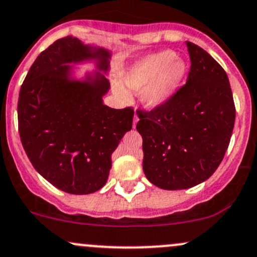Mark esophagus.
Returning <instances> with one entry per match:
<instances>
[{"label":"esophagus","mask_w":257,"mask_h":257,"mask_svg":"<svg viewBox=\"0 0 257 257\" xmlns=\"http://www.w3.org/2000/svg\"><path fill=\"white\" fill-rule=\"evenodd\" d=\"M138 120H139V117H138L137 113H135V114H134V120H133V126H134V128H135V126H137Z\"/></svg>","instance_id":"esophagus-1"}]
</instances>
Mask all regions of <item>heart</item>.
Listing matches in <instances>:
<instances>
[{
	"label": "heart",
	"instance_id": "1",
	"mask_svg": "<svg viewBox=\"0 0 257 257\" xmlns=\"http://www.w3.org/2000/svg\"><path fill=\"white\" fill-rule=\"evenodd\" d=\"M188 64L177 57L172 50L159 51L135 62L123 75V83L129 91H143V102L148 108L163 106L178 91L185 75ZM113 92L122 101H129L131 95L120 84H113Z\"/></svg>",
	"mask_w": 257,
	"mask_h": 257
}]
</instances>
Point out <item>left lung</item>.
<instances>
[{
    "instance_id": "8db88e82",
    "label": "left lung",
    "mask_w": 257,
    "mask_h": 257,
    "mask_svg": "<svg viewBox=\"0 0 257 257\" xmlns=\"http://www.w3.org/2000/svg\"><path fill=\"white\" fill-rule=\"evenodd\" d=\"M187 46L191 66L185 85L159 108L138 109L144 173L165 190L210 178L223 160L235 120L227 73L204 49L189 41Z\"/></svg>"
}]
</instances>
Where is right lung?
Listing matches in <instances>:
<instances>
[{"label": "right lung", "instance_id": "add662e5", "mask_svg": "<svg viewBox=\"0 0 257 257\" xmlns=\"http://www.w3.org/2000/svg\"><path fill=\"white\" fill-rule=\"evenodd\" d=\"M111 53L73 36L58 39L30 67L18 100V128L30 162L47 182L75 195L106 184L111 156L133 125L134 109L103 105L102 73L71 78L70 63L95 60L107 73Z\"/></svg>", "mask_w": 257, "mask_h": 257}]
</instances>
